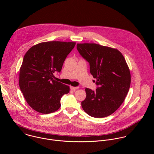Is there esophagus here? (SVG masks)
I'll return each instance as SVG.
<instances>
[{
    "label": "esophagus",
    "instance_id": "1",
    "mask_svg": "<svg viewBox=\"0 0 154 154\" xmlns=\"http://www.w3.org/2000/svg\"><path fill=\"white\" fill-rule=\"evenodd\" d=\"M70 88H71V90H77L78 88H79V87L78 86H76V87H75V86H71L70 87Z\"/></svg>",
    "mask_w": 154,
    "mask_h": 154
}]
</instances>
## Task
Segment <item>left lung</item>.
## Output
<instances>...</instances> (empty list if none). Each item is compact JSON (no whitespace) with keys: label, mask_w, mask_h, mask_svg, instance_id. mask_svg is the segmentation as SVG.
<instances>
[{"label":"left lung","mask_w":154,"mask_h":154,"mask_svg":"<svg viewBox=\"0 0 154 154\" xmlns=\"http://www.w3.org/2000/svg\"><path fill=\"white\" fill-rule=\"evenodd\" d=\"M77 49L90 63V73L98 86L95 91L85 89L82 108L94 118L109 116L121 105L129 90L131 75L126 61L118 49L95 43H78Z\"/></svg>","instance_id":"left-lung-1"}]
</instances>
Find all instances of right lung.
Listing matches in <instances>:
<instances>
[{"mask_svg": "<svg viewBox=\"0 0 154 154\" xmlns=\"http://www.w3.org/2000/svg\"><path fill=\"white\" fill-rule=\"evenodd\" d=\"M75 45V42H43L33 46L25 54L19 70V85L34 110L49 114L60 108L61 97L70 89L54 80V73L61 71Z\"/></svg>", "mask_w": 154, "mask_h": 154, "instance_id": "right-lung-1", "label": "right lung"}]
</instances>
